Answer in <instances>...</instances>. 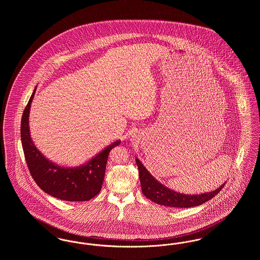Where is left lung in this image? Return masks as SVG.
Wrapping results in <instances>:
<instances>
[{"instance_id": "1", "label": "left lung", "mask_w": 260, "mask_h": 260, "mask_svg": "<svg viewBox=\"0 0 260 260\" xmlns=\"http://www.w3.org/2000/svg\"><path fill=\"white\" fill-rule=\"evenodd\" d=\"M136 165L138 167L139 172V179L141 184V190L143 195L151 200L152 202L162 205L171 208H191L200 206L210 199L215 197L222 189L225 183L214 191L200 194V195H187L181 194L167 186L162 185L159 182L151 173H149L147 169L142 165L137 158L136 159Z\"/></svg>"}]
</instances>
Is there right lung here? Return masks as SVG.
Segmentation results:
<instances>
[{"label":"right lung","mask_w":260,"mask_h":260,"mask_svg":"<svg viewBox=\"0 0 260 260\" xmlns=\"http://www.w3.org/2000/svg\"><path fill=\"white\" fill-rule=\"evenodd\" d=\"M36 89L37 87L25 107L20 127L22 148L29 172L37 185L54 198L68 202L89 201L100 192L108 155L112 149L121 143V140L106 146L91 160L79 167H61L50 161L36 147L30 136L29 114Z\"/></svg>","instance_id":"1"}]
</instances>
